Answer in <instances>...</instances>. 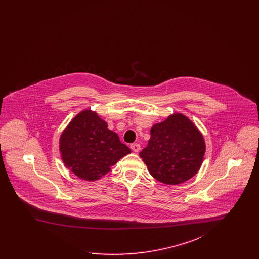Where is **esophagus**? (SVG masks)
<instances>
[{
	"label": "esophagus",
	"mask_w": 259,
	"mask_h": 259,
	"mask_svg": "<svg viewBox=\"0 0 259 259\" xmlns=\"http://www.w3.org/2000/svg\"><path fill=\"white\" fill-rule=\"evenodd\" d=\"M131 149L135 152H138L141 149V146L139 144H133V145H131Z\"/></svg>",
	"instance_id": "34e87169"
}]
</instances>
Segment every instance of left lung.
Returning a JSON list of instances; mask_svg holds the SVG:
<instances>
[{
	"instance_id": "left-lung-1",
	"label": "left lung",
	"mask_w": 259,
	"mask_h": 259,
	"mask_svg": "<svg viewBox=\"0 0 259 259\" xmlns=\"http://www.w3.org/2000/svg\"><path fill=\"white\" fill-rule=\"evenodd\" d=\"M148 147L140 152L150 175L166 185H179L201 167L206 150L203 136L186 116L175 113L150 130Z\"/></svg>"
}]
</instances>
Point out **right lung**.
<instances>
[{
  "label": "right lung",
  "instance_id": "right-lung-1",
  "mask_svg": "<svg viewBox=\"0 0 259 259\" xmlns=\"http://www.w3.org/2000/svg\"><path fill=\"white\" fill-rule=\"evenodd\" d=\"M60 151L65 166L75 176L96 181L131 152L116 133L93 111L78 113L63 132Z\"/></svg>",
  "mask_w": 259,
  "mask_h": 259
}]
</instances>
